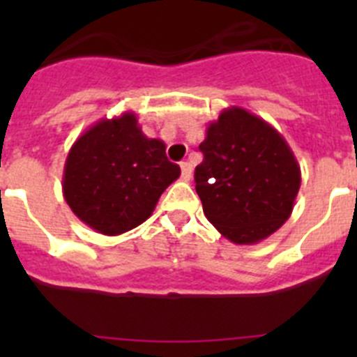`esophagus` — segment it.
<instances>
[{
    "mask_svg": "<svg viewBox=\"0 0 357 357\" xmlns=\"http://www.w3.org/2000/svg\"><path fill=\"white\" fill-rule=\"evenodd\" d=\"M181 172H182V178H184V181H191V176H193V168H191V164L182 162Z\"/></svg>",
    "mask_w": 357,
    "mask_h": 357,
    "instance_id": "obj_1",
    "label": "esophagus"
}]
</instances>
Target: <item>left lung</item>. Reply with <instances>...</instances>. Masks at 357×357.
Masks as SVG:
<instances>
[{
	"instance_id": "obj_1",
	"label": "left lung",
	"mask_w": 357,
	"mask_h": 357,
	"mask_svg": "<svg viewBox=\"0 0 357 357\" xmlns=\"http://www.w3.org/2000/svg\"><path fill=\"white\" fill-rule=\"evenodd\" d=\"M195 169L204 214L236 245H255L291 216L301 166L270 123L241 107L222 110L200 143Z\"/></svg>"
}]
</instances>
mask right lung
<instances>
[{"label": "right lung", "mask_w": 357, "mask_h": 357, "mask_svg": "<svg viewBox=\"0 0 357 357\" xmlns=\"http://www.w3.org/2000/svg\"><path fill=\"white\" fill-rule=\"evenodd\" d=\"M181 176L166 144L141 130L134 112L100 119L73 143L62 176L68 206L80 222L118 236L146 222L164 189Z\"/></svg>", "instance_id": "1"}]
</instances>
